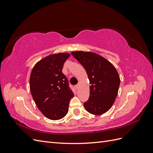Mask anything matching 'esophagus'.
Wrapping results in <instances>:
<instances>
[{"mask_svg": "<svg viewBox=\"0 0 153 153\" xmlns=\"http://www.w3.org/2000/svg\"><path fill=\"white\" fill-rule=\"evenodd\" d=\"M79 85H80L79 84H77V85H76L75 86V87L76 88V89H78V88H79Z\"/></svg>", "mask_w": 153, "mask_h": 153, "instance_id": "obj_1", "label": "esophagus"}]
</instances>
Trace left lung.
I'll list each match as a JSON object with an SVG mask.
<instances>
[{"mask_svg":"<svg viewBox=\"0 0 153 153\" xmlns=\"http://www.w3.org/2000/svg\"><path fill=\"white\" fill-rule=\"evenodd\" d=\"M71 54L85 69L89 80L90 96L84 103L88 112L101 115L112 107L117 98L120 78L113 64L94 52L76 51Z\"/></svg>","mask_w":153,"mask_h":153,"instance_id":"8db88e82","label":"left lung"}]
</instances>
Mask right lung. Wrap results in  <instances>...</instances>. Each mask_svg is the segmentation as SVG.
Here are the masks:
<instances>
[{"label":"right lung","mask_w":153,"mask_h":153,"mask_svg":"<svg viewBox=\"0 0 153 153\" xmlns=\"http://www.w3.org/2000/svg\"><path fill=\"white\" fill-rule=\"evenodd\" d=\"M68 53L50 55L40 60L32 68L30 90L34 102L46 117L59 120L67 114L69 103L74 94L62 72Z\"/></svg>","instance_id":"1"}]
</instances>
